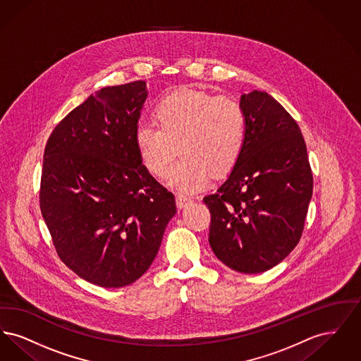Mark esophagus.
I'll return each instance as SVG.
<instances>
[{
	"mask_svg": "<svg viewBox=\"0 0 361 361\" xmlns=\"http://www.w3.org/2000/svg\"><path fill=\"white\" fill-rule=\"evenodd\" d=\"M192 203V199L185 195H177L176 196V204L178 208H184Z\"/></svg>",
	"mask_w": 361,
	"mask_h": 361,
	"instance_id": "esophagus-1",
	"label": "esophagus"
}]
</instances>
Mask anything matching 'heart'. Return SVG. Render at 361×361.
<instances>
[{
  "instance_id": "heart-1",
  "label": "heart",
  "mask_w": 361,
  "mask_h": 361,
  "mask_svg": "<svg viewBox=\"0 0 361 361\" xmlns=\"http://www.w3.org/2000/svg\"><path fill=\"white\" fill-rule=\"evenodd\" d=\"M154 123H139L135 146L142 165L164 177L173 158L183 155L168 174L166 184L180 193L208 187L212 176L224 177L240 162L246 145V116L240 103L193 87L161 99Z\"/></svg>"
}]
</instances>
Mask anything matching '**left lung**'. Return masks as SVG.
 I'll list each match as a JSON object with an SVG mask.
<instances>
[{
  "mask_svg": "<svg viewBox=\"0 0 361 361\" xmlns=\"http://www.w3.org/2000/svg\"><path fill=\"white\" fill-rule=\"evenodd\" d=\"M246 145L227 180L203 202L208 242L228 268L261 274L287 257L302 237L312 173L299 126L267 92L240 96Z\"/></svg>",
  "mask_w": 361,
  "mask_h": 361,
  "instance_id": "left-lung-1",
  "label": "left lung"
}]
</instances>
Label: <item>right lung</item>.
Masks as SVG:
<instances>
[{
	"label": "right lung",
	"mask_w": 361,
	"mask_h": 361,
	"mask_svg": "<svg viewBox=\"0 0 361 361\" xmlns=\"http://www.w3.org/2000/svg\"><path fill=\"white\" fill-rule=\"evenodd\" d=\"M145 81L106 86L54 128L43 155L40 211L59 258L104 288L153 264L176 214L172 192L142 165L135 128Z\"/></svg>",
	"instance_id": "add662e5"
}]
</instances>
